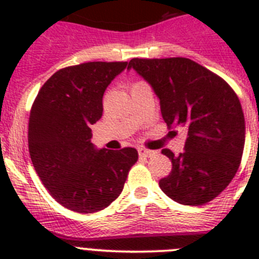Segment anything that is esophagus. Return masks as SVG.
<instances>
[{
  "label": "esophagus",
  "mask_w": 259,
  "mask_h": 259,
  "mask_svg": "<svg viewBox=\"0 0 259 259\" xmlns=\"http://www.w3.org/2000/svg\"><path fill=\"white\" fill-rule=\"evenodd\" d=\"M137 152H139V155H141V157H152V155L155 154L154 150L145 149V148H139Z\"/></svg>",
  "instance_id": "1"
}]
</instances>
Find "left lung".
I'll return each mask as SVG.
<instances>
[{"instance_id":"left-lung-1","label":"left lung","mask_w":259,"mask_h":259,"mask_svg":"<svg viewBox=\"0 0 259 259\" xmlns=\"http://www.w3.org/2000/svg\"><path fill=\"white\" fill-rule=\"evenodd\" d=\"M134 68L159 100L167 127L187 131L184 152L171 159L162 191L182 205H202L233 179L245 144V120L236 93L222 77L188 58H134Z\"/></svg>"}]
</instances>
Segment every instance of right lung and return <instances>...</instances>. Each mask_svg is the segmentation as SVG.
Listing matches in <instances>:
<instances>
[{
    "label": "right lung",
    "mask_w": 259,
    "mask_h": 259,
    "mask_svg": "<svg viewBox=\"0 0 259 259\" xmlns=\"http://www.w3.org/2000/svg\"><path fill=\"white\" fill-rule=\"evenodd\" d=\"M127 62H88L57 71L40 89L29 115L28 148L45 188L76 212L105 209L122 193L137 161L134 148L98 149L92 124L102 116V97Z\"/></svg>",
    "instance_id": "obj_1"
}]
</instances>
